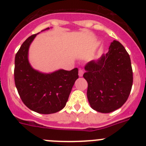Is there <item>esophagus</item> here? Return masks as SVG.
Here are the masks:
<instances>
[{"label": "esophagus", "instance_id": "esophagus-1", "mask_svg": "<svg viewBox=\"0 0 146 146\" xmlns=\"http://www.w3.org/2000/svg\"><path fill=\"white\" fill-rule=\"evenodd\" d=\"M83 74H84V71L82 70V69H79V76L80 77H82V75H83Z\"/></svg>", "mask_w": 146, "mask_h": 146}]
</instances>
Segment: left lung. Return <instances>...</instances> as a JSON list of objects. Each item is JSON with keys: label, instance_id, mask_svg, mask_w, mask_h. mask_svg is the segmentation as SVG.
Segmentation results:
<instances>
[{"label": "left lung", "instance_id": "8db88e82", "mask_svg": "<svg viewBox=\"0 0 146 146\" xmlns=\"http://www.w3.org/2000/svg\"><path fill=\"white\" fill-rule=\"evenodd\" d=\"M85 69L87 97L92 109L109 113L123 106L133 82L131 60L123 45L114 40L108 53L88 62Z\"/></svg>", "mask_w": 146, "mask_h": 146}]
</instances>
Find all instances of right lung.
I'll use <instances>...</instances> for the list:
<instances>
[{"label":"right lung","instance_id":"right-lung-1","mask_svg":"<svg viewBox=\"0 0 146 146\" xmlns=\"http://www.w3.org/2000/svg\"><path fill=\"white\" fill-rule=\"evenodd\" d=\"M37 34L28 37L15 55V86L22 101L30 110L41 114H51L66 106L78 78V69L43 73L33 69L28 60V51Z\"/></svg>","mask_w":146,"mask_h":146}]
</instances>
